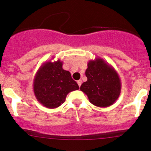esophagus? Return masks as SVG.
Here are the masks:
<instances>
[{
    "instance_id": "esophagus-1",
    "label": "esophagus",
    "mask_w": 151,
    "mask_h": 151,
    "mask_svg": "<svg viewBox=\"0 0 151 151\" xmlns=\"http://www.w3.org/2000/svg\"><path fill=\"white\" fill-rule=\"evenodd\" d=\"M81 83H82V81H81V79H79V80L77 81V84L78 85H79V86H80L81 85Z\"/></svg>"
}]
</instances>
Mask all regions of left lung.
<instances>
[{"label": "left lung", "mask_w": 151, "mask_h": 151, "mask_svg": "<svg viewBox=\"0 0 151 151\" xmlns=\"http://www.w3.org/2000/svg\"><path fill=\"white\" fill-rule=\"evenodd\" d=\"M85 74L87 81L80 90L96 106L105 108L114 104L121 93V82L115 69L100 58L89 60Z\"/></svg>", "instance_id": "1"}]
</instances>
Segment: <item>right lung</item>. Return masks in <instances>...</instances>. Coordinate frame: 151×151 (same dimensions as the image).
Listing matches in <instances>:
<instances>
[{
  "instance_id": "obj_1",
  "label": "right lung",
  "mask_w": 151,
  "mask_h": 151,
  "mask_svg": "<svg viewBox=\"0 0 151 151\" xmlns=\"http://www.w3.org/2000/svg\"><path fill=\"white\" fill-rule=\"evenodd\" d=\"M62 64L60 60L44 62L35 76V96L46 108H58L65 101L69 93L79 89L70 72L62 68Z\"/></svg>"
}]
</instances>
